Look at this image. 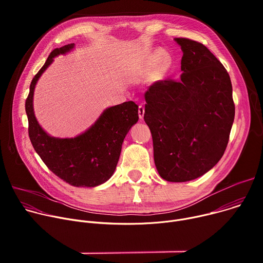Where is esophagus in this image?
<instances>
[{
	"instance_id": "1",
	"label": "esophagus",
	"mask_w": 263,
	"mask_h": 263,
	"mask_svg": "<svg viewBox=\"0 0 263 263\" xmlns=\"http://www.w3.org/2000/svg\"><path fill=\"white\" fill-rule=\"evenodd\" d=\"M138 116H139L140 120L143 119V116H144V106L142 104H140L138 106Z\"/></svg>"
}]
</instances>
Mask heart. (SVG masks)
Segmentation results:
<instances>
[{"mask_svg": "<svg viewBox=\"0 0 263 263\" xmlns=\"http://www.w3.org/2000/svg\"><path fill=\"white\" fill-rule=\"evenodd\" d=\"M163 56H164L163 54H157L156 57H157V58H161V57H163ZM164 60H166V57H164Z\"/></svg>", "mask_w": 263, "mask_h": 263, "instance_id": "b5f03b06", "label": "heart"}]
</instances>
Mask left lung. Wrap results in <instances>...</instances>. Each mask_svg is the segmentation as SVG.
Returning <instances> with one entry per match:
<instances>
[{
  "label": "left lung",
  "instance_id": "obj_1",
  "mask_svg": "<svg viewBox=\"0 0 263 263\" xmlns=\"http://www.w3.org/2000/svg\"><path fill=\"white\" fill-rule=\"evenodd\" d=\"M175 41L183 52L180 81L160 80L148 87L143 119L159 175L168 182H185L204 175L222 157L235 105L220 61L199 42Z\"/></svg>",
  "mask_w": 263,
  "mask_h": 263
}]
</instances>
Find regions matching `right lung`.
<instances>
[{
    "mask_svg": "<svg viewBox=\"0 0 263 263\" xmlns=\"http://www.w3.org/2000/svg\"><path fill=\"white\" fill-rule=\"evenodd\" d=\"M73 45L53 50L44 66L32 79L25 104L29 123L28 133L36 153L57 177L76 187H95L106 182L114 174L124 138L138 121V106L129 101L106 109L90 129L74 138L49 136L34 116V87L53 58L68 52Z\"/></svg>",
    "mask_w": 263,
    "mask_h": 263,
    "instance_id": "1",
    "label": "right lung"
}]
</instances>
